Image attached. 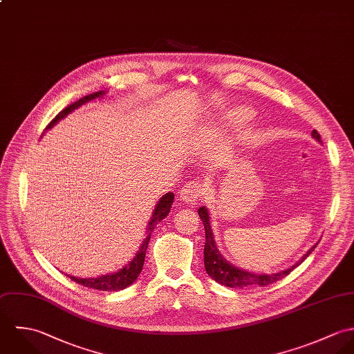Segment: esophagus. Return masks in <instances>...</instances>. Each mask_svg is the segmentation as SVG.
Segmentation results:
<instances>
[{
	"mask_svg": "<svg viewBox=\"0 0 354 354\" xmlns=\"http://www.w3.org/2000/svg\"><path fill=\"white\" fill-rule=\"evenodd\" d=\"M203 196H204V189H203L201 183L196 182V180L187 182L179 192L180 200L190 205H196L200 200H203Z\"/></svg>",
	"mask_w": 354,
	"mask_h": 354,
	"instance_id": "1",
	"label": "esophagus"
}]
</instances>
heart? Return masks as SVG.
Wrapping results in <instances>:
<instances>
[{
	"label": "heart",
	"mask_w": 354,
	"mask_h": 354,
	"mask_svg": "<svg viewBox=\"0 0 354 354\" xmlns=\"http://www.w3.org/2000/svg\"><path fill=\"white\" fill-rule=\"evenodd\" d=\"M253 118V111L248 106H239V108H235L232 109L228 116H227V122L230 126H234V127H239V126H243L246 124L248 122H250Z\"/></svg>",
	"instance_id": "heart-1"
}]
</instances>
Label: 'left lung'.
Here are the masks:
<instances>
[{
	"instance_id": "1",
	"label": "left lung",
	"mask_w": 354,
	"mask_h": 354,
	"mask_svg": "<svg viewBox=\"0 0 354 354\" xmlns=\"http://www.w3.org/2000/svg\"><path fill=\"white\" fill-rule=\"evenodd\" d=\"M312 137L322 143L320 140V134L313 130L312 131ZM198 214L204 223V228H205V248H204V264H205V270L208 272V275L214 279L216 282L227 286V287H232V288H243V287H249V286H268L271 283L278 282L279 279H282L284 277H287L294 268H297L312 252L313 249L317 246V243H315L294 266H291L290 268L277 272V274H259V272H249L243 268L235 267L234 264H231L230 261H227L221 253L217 249V243L214 241V235H213L212 224H211V214L207 207H201L198 209Z\"/></svg>"
}]
</instances>
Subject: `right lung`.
<instances>
[{"mask_svg": "<svg viewBox=\"0 0 354 354\" xmlns=\"http://www.w3.org/2000/svg\"><path fill=\"white\" fill-rule=\"evenodd\" d=\"M106 91H97L93 93L90 95H86L83 98H80L79 101L73 102L70 106H67L66 109H63L46 127V130H50L52 127H55L60 120H63L66 116H68L75 109L80 108L82 105L95 100V98H102L105 95ZM174 193H167L164 194L158 203L156 204L153 213L150 216V220L147 223V228H146V238L142 241V245L137 252V254L134 256V259L131 261H129L124 267H122L119 271L112 272V274H106L102 277H97V278H76V277H70L73 282L83 284L86 287H91L95 290H102V291H119L123 290L129 286H131L133 283L137 281V278L141 274L142 268H143V261H145V254H146V249L150 241V235L154 230V227L168 216V213L171 211V205L174 203Z\"/></svg>", "mask_w": 354, "mask_h": 354, "instance_id": "right-lung-1", "label": "right lung"}]
</instances>
